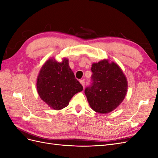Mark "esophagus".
Masks as SVG:
<instances>
[{"mask_svg":"<svg viewBox=\"0 0 158 158\" xmlns=\"http://www.w3.org/2000/svg\"><path fill=\"white\" fill-rule=\"evenodd\" d=\"M80 82L81 84H82V86L84 87V85H85V82H84V80H80Z\"/></svg>","mask_w":158,"mask_h":158,"instance_id":"esophagus-1","label":"esophagus"}]
</instances>
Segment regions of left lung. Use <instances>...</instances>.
Returning <instances> with one entry per match:
<instances>
[{"label":"left lung","instance_id":"left-lung-1","mask_svg":"<svg viewBox=\"0 0 158 158\" xmlns=\"http://www.w3.org/2000/svg\"><path fill=\"white\" fill-rule=\"evenodd\" d=\"M92 83L85 89L90 107L106 114L115 109L125 99L128 82L122 69L114 62L103 59L92 64Z\"/></svg>","mask_w":158,"mask_h":158}]
</instances>
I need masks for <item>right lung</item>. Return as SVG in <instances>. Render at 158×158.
<instances>
[{
	"label": "right lung",
	"mask_w": 158,
	"mask_h": 158,
	"mask_svg": "<svg viewBox=\"0 0 158 158\" xmlns=\"http://www.w3.org/2000/svg\"><path fill=\"white\" fill-rule=\"evenodd\" d=\"M69 64L66 58L60 63L51 58L42 66L38 74L37 93L52 109L60 110L68 106L71 98L83 90Z\"/></svg>",
	"instance_id": "right-lung-1"
}]
</instances>
